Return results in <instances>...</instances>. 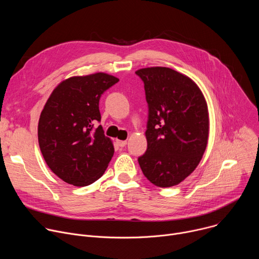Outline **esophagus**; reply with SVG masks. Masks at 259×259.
Listing matches in <instances>:
<instances>
[{
  "label": "esophagus",
  "mask_w": 259,
  "mask_h": 259,
  "mask_svg": "<svg viewBox=\"0 0 259 259\" xmlns=\"http://www.w3.org/2000/svg\"><path fill=\"white\" fill-rule=\"evenodd\" d=\"M117 144H118L120 147H124V146L127 144V141H126V140H117Z\"/></svg>",
  "instance_id": "esophagus-1"
}]
</instances>
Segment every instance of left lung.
Wrapping results in <instances>:
<instances>
[{"mask_svg": "<svg viewBox=\"0 0 259 259\" xmlns=\"http://www.w3.org/2000/svg\"><path fill=\"white\" fill-rule=\"evenodd\" d=\"M136 75L149 107L147 149L138 158L144 176L160 188L188 177L206 150L209 118L205 98L187 76L169 67H147Z\"/></svg>", "mask_w": 259, "mask_h": 259, "instance_id": "1", "label": "left lung"}]
</instances>
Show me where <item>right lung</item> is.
<instances>
[{
	"mask_svg": "<svg viewBox=\"0 0 259 259\" xmlns=\"http://www.w3.org/2000/svg\"><path fill=\"white\" fill-rule=\"evenodd\" d=\"M119 79L97 72L59 84L41 113L38 138L45 162L60 179L86 187L100 178L114 156V146L100 123L101 95Z\"/></svg>",
	"mask_w": 259,
	"mask_h": 259,
	"instance_id": "right-lung-1",
	"label": "right lung"
}]
</instances>
